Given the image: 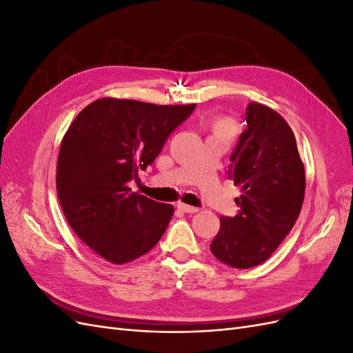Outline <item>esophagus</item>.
<instances>
[{
  "label": "esophagus",
  "instance_id": "esophagus-1",
  "mask_svg": "<svg viewBox=\"0 0 353 353\" xmlns=\"http://www.w3.org/2000/svg\"><path fill=\"white\" fill-rule=\"evenodd\" d=\"M176 208H178L179 210H183V212H185V213H196V212H199V210H200L199 208H194V206H190V205H185V203H178V205H176Z\"/></svg>",
  "mask_w": 353,
  "mask_h": 353
}]
</instances>
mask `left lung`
I'll return each instance as SVG.
<instances>
[{
  "mask_svg": "<svg viewBox=\"0 0 353 353\" xmlns=\"http://www.w3.org/2000/svg\"><path fill=\"white\" fill-rule=\"evenodd\" d=\"M245 130L231 153L228 178L241 187L236 216H221L210 244L218 261L248 270L265 262L292 231L305 197V166L292 128L259 103L245 109Z\"/></svg>",
  "mask_w": 353,
  "mask_h": 353,
  "instance_id": "left-lung-1",
  "label": "left lung"
}]
</instances>
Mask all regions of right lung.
<instances>
[{"label": "right lung", "instance_id": "1", "mask_svg": "<svg viewBox=\"0 0 353 353\" xmlns=\"http://www.w3.org/2000/svg\"><path fill=\"white\" fill-rule=\"evenodd\" d=\"M196 104L157 105L101 99L87 105L63 137L57 160V196L77 236L116 265L150 252L174 215V206L132 193Z\"/></svg>", "mask_w": 353, "mask_h": 353}]
</instances>
